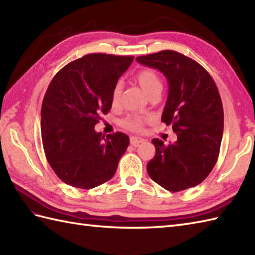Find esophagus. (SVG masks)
Listing matches in <instances>:
<instances>
[{
    "label": "esophagus",
    "mask_w": 255,
    "mask_h": 255,
    "mask_svg": "<svg viewBox=\"0 0 255 255\" xmlns=\"http://www.w3.org/2000/svg\"><path fill=\"white\" fill-rule=\"evenodd\" d=\"M144 140L142 138H139V137H130V144H132L133 147H138L140 143H142Z\"/></svg>",
    "instance_id": "34e87169"
}]
</instances>
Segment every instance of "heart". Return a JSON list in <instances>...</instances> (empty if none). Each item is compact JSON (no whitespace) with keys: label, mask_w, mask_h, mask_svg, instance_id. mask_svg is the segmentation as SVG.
I'll return each mask as SVG.
<instances>
[{"label":"heart","mask_w":255,"mask_h":255,"mask_svg":"<svg viewBox=\"0 0 255 255\" xmlns=\"http://www.w3.org/2000/svg\"><path fill=\"white\" fill-rule=\"evenodd\" d=\"M134 80L137 81L140 88L147 94L149 97L154 95H160L163 89V82L159 75L158 72H155L152 69H143L136 74ZM121 93H122V85L121 83H117L112 91L111 95V102L113 106H117L119 104V100H121ZM147 121V118L141 115H129L123 121V126L132 131H139L142 129L143 124Z\"/></svg>","instance_id":"1"}]
</instances>
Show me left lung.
Instances as JSON below:
<instances>
[{
    "label": "left lung",
    "instance_id": "8db88e82",
    "mask_svg": "<svg viewBox=\"0 0 255 255\" xmlns=\"http://www.w3.org/2000/svg\"><path fill=\"white\" fill-rule=\"evenodd\" d=\"M136 60L165 75L169 95L161 121L177 134L170 144L152 139L155 154L147 164L148 174L170 192L196 186L214 169L224 133V108L215 81L199 63L174 50Z\"/></svg>",
    "mask_w": 255,
    "mask_h": 255
}]
</instances>
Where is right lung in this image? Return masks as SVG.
Here are the masks:
<instances>
[{"mask_svg":"<svg viewBox=\"0 0 255 255\" xmlns=\"http://www.w3.org/2000/svg\"><path fill=\"white\" fill-rule=\"evenodd\" d=\"M132 56L91 53L68 63L48 86L41 105V139L48 163L68 185L90 189L110 181L127 150L123 132L95 131L111 111L112 91Z\"/></svg>","mask_w":255,"mask_h":255,"instance_id":"obj_1","label":"right lung"}]
</instances>
